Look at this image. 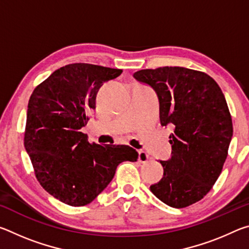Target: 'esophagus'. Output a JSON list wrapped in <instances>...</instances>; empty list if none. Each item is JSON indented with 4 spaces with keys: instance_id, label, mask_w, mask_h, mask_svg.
Returning a JSON list of instances; mask_svg holds the SVG:
<instances>
[{
    "instance_id": "esophagus-1",
    "label": "esophagus",
    "mask_w": 249,
    "mask_h": 249,
    "mask_svg": "<svg viewBox=\"0 0 249 249\" xmlns=\"http://www.w3.org/2000/svg\"><path fill=\"white\" fill-rule=\"evenodd\" d=\"M138 161L142 163L148 161V155H147L144 150H138Z\"/></svg>"
}]
</instances>
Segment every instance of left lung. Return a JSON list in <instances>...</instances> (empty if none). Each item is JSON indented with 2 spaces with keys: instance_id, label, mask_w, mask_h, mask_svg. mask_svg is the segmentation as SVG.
I'll return each instance as SVG.
<instances>
[{
  "instance_id": "left-lung-1",
  "label": "left lung",
  "mask_w": 249,
  "mask_h": 249,
  "mask_svg": "<svg viewBox=\"0 0 249 249\" xmlns=\"http://www.w3.org/2000/svg\"><path fill=\"white\" fill-rule=\"evenodd\" d=\"M134 78L156 91L160 123L174 128L171 158L160 161L163 177L150 191L171 208L196 203L221 175L233 136L225 96L209 74L183 67L140 70Z\"/></svg>"
}]
</instances>
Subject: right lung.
Returning a JSON list of instances; mask_svg holds the SVG:
<instances>
[{"instance_id": "right-lung-1", "label": "right lung", "mask_w": 249, "mask_h": 249, "mask_svg": "<svg viewBox=\"0 0 249 249\" xmlns=\"http://www.w3.org/2000/svg\"><path fill=\"white\" fill-rule=\"evenodd\" d=\"M122 72L90 64L67 65L38 84L29 99L25 149L41 187L66 204L91 203L121 162L138 158L132 147L90 144L80 132L95 108L100 87Z\"/></svg>"}]
</instances>
